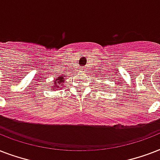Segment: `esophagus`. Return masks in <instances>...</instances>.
<instances>
[{"label": "esophagus", "mask_w": 160, "mask_h": 160, "mask_svg": "<svg viewBox=\"0 0 160 160\" xmlns=\"http://www.w3.org/2000/svg\"><path fill=\"white\" fill-rule=\"evenodd\" d=\"M82 70H83V68H81V71H82Z\"/></svg>", "instance_id": "obj_1"}]
</instances>
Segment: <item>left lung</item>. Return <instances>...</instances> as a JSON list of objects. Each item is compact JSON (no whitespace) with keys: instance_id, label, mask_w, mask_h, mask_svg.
<instances>
[{"instance_id":"left-lung-1","label":"left lung","mask_w":160,"mask_h":160,"mask_svg":"<svg viewBox=\"0 0 160 160\" xmlns=\"http://www.w3.org/2000/svg\"><path fill=\"white\" fill-rule=\"evenodd\" d=\"M103 87H104V88H105V85H104V86H103Z\"/></svg>"}]
</instances>
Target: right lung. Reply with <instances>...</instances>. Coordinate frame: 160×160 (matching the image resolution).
I'll return each instance as SVG.
<instances>
[{"label": "right lung", "mask_w": 160, "mask_h": 160, "mask_svg": "<svg viewBox=\"0 0 160 160\" xmlns=\"http://www.w3.org/2000/svg\"><path fill=\"white\" fill-rule=\"evenodd\" d=\"M65 75H60L55 78V80H54L53 85L51 86V90H57L60 89H62L65 84Z\"/></svg>", "instance_id": "obj_1"}]
</instances>
